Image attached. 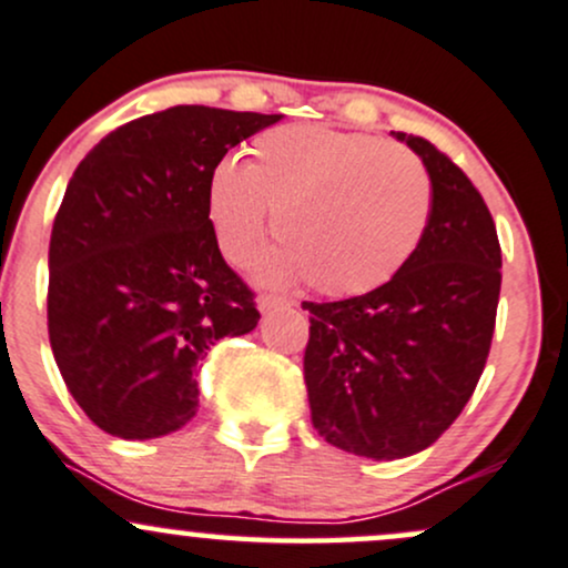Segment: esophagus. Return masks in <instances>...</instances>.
I'll return each instance as SVG.
<instances>
[{
    "mask_svg": "<svg viewBox=\"0 0 568 568\" xmlns=\"http://www.w3.org/2000/svg\"><path fill=\"white\" fill-rule=\"evenodd\" d=\"M291 307H294V302L283 300V296L266 294V296H261V300H258L261 313H274V310H291Z\"/></svg>",
    "mask_w": 568,
    "mask_h": 568,
    "instance_id": "obj_1",
    "label": "esophagus"
}]
</instances>
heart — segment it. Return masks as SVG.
Returning a JSON list of instances; mask_svg holds the SVG:
<instances>
[{
	"label": "heart",
	"mask_w": 568,
	"mask_h": 568,
	"mask_svg": "<svg viewBox=\"0 0 568 568\" xmlns=\"http://www.w3.org/2000/svg\"><path fill=\"white\" fill-rule=\"evenodd\" d=\"M274 214L283 247L261 264L266 283L310 280L348 300L386 285L410 261L433 214V182L416 154L364 133L285 124L261 133L247 163L220 160L206 214L234 264L253 258Z\"/></svg>",
	"instance_id": "heart-1"
}]
</instances>
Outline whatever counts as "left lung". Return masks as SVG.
<instances>
[{
  "instance_id": "obj_1",
  "label": "left lung",
  "mask_w": 568,
  "mask_h": 568,
  "mask_svg": "<svg viewBox=\"0 0 568 568\" xmlns=\"http://www.w3.org/2000/svg\"><path fill=\"white\" fill-rule=\"evenodd\" d=\"M433 214L410 261L381 288L304 302V384L326 444L369 459L427 449L463 414L485 369L500 294L493 214L470 179L419 135Z\"/></svg>"
}]
</instances>
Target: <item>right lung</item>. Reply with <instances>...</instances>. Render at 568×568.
Listing matches in <instances>:
<instances>
[{"label": "right lung", "mask_w": 568, "mask_h": 568, "mask_svg": "<svg viewBox=\"0 0 568 568\" xmlns=\"http://www.w3.org/2000/svg\"><path fill=\"white\" fill-rule=\"evenodd\" d=\"M280 119L174 105L105 135L68 182L48 247V337L105 433L146 440L187 425L212 345L258 324L253 291L220 255L206 182Z\"/></svg>", "instance_id": "obj_1"}]
</instances>
